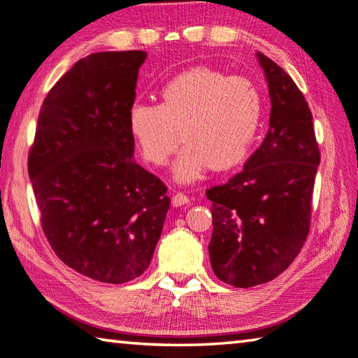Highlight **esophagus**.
I'll list each match as a JSON object with an SVG mask.
<instances>
[{
  "mask_svg": "<svg viewBox=\"0 0 358 358\" xmlns=\"http://www.w3.org/2000/svg\"><path fill=\"white\" fill-rule=\"evenodd\" d=\"M189 202V197L185 194V192H175L173 197H172V206L173 207H181L185 206V203Z\"/></svg>",
  "mask_w": 358,
  "mask_h": 358,
  "instance_id": "1",
  "label": "esophagus"
}]
</instances>
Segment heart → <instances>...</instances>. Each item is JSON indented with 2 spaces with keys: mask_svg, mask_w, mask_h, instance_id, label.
Segmentation results:
<instances>
[{
  "mask_svg": "<svg viewBox=\"0 0 358 358\" xmlns=\"http://www.w3.org/2000/svg\"><path fill=\"white\" fill-rule=\"evenodd\" d=\"M161 103L135 101L127 124L141 156L162 167L186 146L175 162L180 181L199 178L208 167L228 170L250 155L263 117L257 84L199 66L180 73L159 90Z\"/></svg>",
  "mask_w": 358,
  "mask_h": 358,
  "instance_id": "1",
  "label": "heart"
}]
</instances>
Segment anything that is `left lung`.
<instances>
[{
	"instance_id": "obj_1",
	"label": "left lung",
	"mask_w": 358,
	"mask_h": 358,
	"mask_svg": "<svg viewBox=\"0 0 358 358\" xmlns=\"http://www.w3.org/2000/svg\"><path fill=\"white\" fill-rule=\"evenodd\" d=\"M268 79V135L243 170L212 186L210 263L237 288L271 282L298 257L309 234L312 192L320 164L312 113L290 75L258 52Z\"/></svg>"
}]
</instances>
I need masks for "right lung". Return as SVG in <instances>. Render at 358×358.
Wrapping results in <instances>:
<instances>
[{
  "label": "right lung",
  "mask_w": 358,
  "mask_h": 358,
  "mask_svg": "<svg viewBox=\"0 0 358 358\" xmlns=\"http://www.w3.org/2000/svg\"><path fill=\"white\" fill-rule=\"evenodd\" d=\"M141 50L78 60L49 90L28 152L41 228L57 257L90 279L148 269L170 207L167 186L134 159L127 113Z\"/></svg>",
  "instance_id": "1"
}]
</instances>
